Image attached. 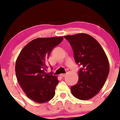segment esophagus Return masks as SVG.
<instances>
[{
    "label": "esophagus",
    "instance_id": "34e87169",
    "mask_svg": "<svg viewBox=\"0 0 120 120\" xmlns=\"http://www.w3.org/2000/svg\"><path fill=\"white\" fill-rule=\"evenodd\" d=\"M60 76L61 77H65V76H66V74H60Z\"/></svg>",
    "mask_w": 120,
    "mask_h": 120
}]
</instances>
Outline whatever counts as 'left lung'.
Here are the masks:
<instances>
[{"label": "left lung", "instance_id": "obj_1", "mask_svg": "<svg viewBox=\"0 0 120 120\" xmlns=\"http://www.w3.org/2000/svg\"><path fill=\"white\" fill-rule=\"evenodd\" d=\"M74 53L76 64L81 66L78 82L71 86L72 94L81 100L95 96L104 85L109 73L106 54L100 43L86 34L65 36Z\"/></svg>", "mask_w": 120, "mask_h": 120}]
</instances>
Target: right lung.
Instances as JSON below:
<instances>
[{"label":"right lung","mask_w":120,"mask_h":120,"mask_svg":"<svg viewBox=\"0 0 120 120\" xmlns=\"http://www.w3.org/2000/svg\"><path fill=\"white\" fill-rule=\"evenodd\" d=\"M64 38H39L26 45L16 61L15 73L18 82L26 96L38 103L50 101L55 95L58 83L52 73H46L47 60L52 49Z\"/></svg>","instance_id":"add662e5"}]
</instances>
